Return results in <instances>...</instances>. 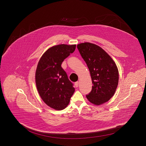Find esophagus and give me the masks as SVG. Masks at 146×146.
<instances>
[{"instance_id":"1","label":"esophagus","mask_w":146,"mask_h":146,"mask_svg":"<svg viewBox=\"0 0 146 146\" xmlns=\"http://www.w3.org/2000/svg\"><path fill=\"white\" fill-rule=\"evenodd\" d=\"M75 86H76V87L77 88V87H78V84H79V82H76L75 83Z\"/></svg>"}]
</instances>
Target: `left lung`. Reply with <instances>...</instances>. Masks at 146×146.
I'll list each match as a JSON object with an SVG mask.
<instances>
[{
    "label": "left lung",
    "mask_w": 146,
    "mask_h": 146,
    "mask_svg": "<svg viewBox=\"0 0 146 146\" xmlns=\"http://www.w3.org/2000/svg\"><path fill=\"white\" fill-rule=\"evenodd\" d=\"M77 48L88 66L93 84L86 97L94 104H103L111 98L117 89L119 82L117 65L111 57L96 44L80 43Z\"/></svg>",
    "instance_id": "1"
}]
</instances>
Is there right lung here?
Listing matches in <instances>:
<instances>
[{"label":"right lung","mask_w":146,"mask_h":146,"mask_svg":"<svg viewBox=\"0 0 146 146\" xmlns=\"http://www.w3.org/2000/svg\"><path fill=\"white\" fill-rule=\"evenodd\" d=\"M76 45L60 44L48 49L38 63L35 83L42 101L56 110H62L69 104L75 89L61 64L73 53Z\"/></svg>","instance_id":"right-lung-1"}]
</instances>
